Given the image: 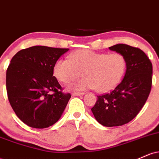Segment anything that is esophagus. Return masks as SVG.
Returning a JSON list of instances; mask_svg holds the SVG:
<instances>
[{
	"label": "esophagus",
	"mask_w": 159,
	"mask_h": 159,
	"mask_svg": "<svg viewBox=\"0 0 159 159\" xmlns=\"http://www.w3.org/2000/svg\"><path fill=\"white\" fill-rule=\"evenodd\" d=\"M84 93L82 92H75L72 93V96H82V95H84Z\"/></svg>",
	"instance_id": "34e87169"
}]
</instances>
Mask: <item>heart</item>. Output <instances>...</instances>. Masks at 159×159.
<instances>
[{
  "label": "heart",
  "mask_w": 159,
  "mask_h": 159,
  "mask_svg": "<svg viewBox=\"0 0 159 159\" xmlns=\"http://www.w3.org/2000/svg\"><path fill=\"white\" fill-rule=\"evenodd\" d=\"M127 68L125 57L120 53L104 54L90 50H79L72 53L69 59L56 62L54 73L63 83H69L82 75L81 80L70 84L75 90L96 89L106 93L114 89L123 79Z\"/></svg>",
  "instance_id": "b5f03b06"
}]
</instances>
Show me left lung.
I'll use <instances>...</instances> for the list:
<instances>
[{
    "instance_id": "8db88e82",
    "label": "left lung",
    "mask_w": 159,
    "mask_h": 159,
    "mask_svg": "<svg viewBox=\"0 0 159 159\" xmlns=\"http://www.w3.org/2000/svg\"><path fill=\"white\" fill-rule=\"evenodd\" d=\"M109 49L125 57L126 72L111 93L98 96L91 111L100 124L113 127L130 122L145 105L152 87V65L147 54L138 48L116 44Z\"/></svg>"
}]
</instances>
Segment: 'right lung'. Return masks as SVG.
I'll return each instance as SVG.
<instances>
[{
  "instance_id": "obj_1",
  "label": "right lung",
  "mask_w": 159,
  "mask_h": 159,
  "mask_svg": "<svg viewBox=\"0 0 159 159\" xmlns=\"http://www.w3.org/2000/svg\"><path fill=\"white\" fill-rule=\"evenodd\" d=\"M69 48L36 46L22 49L7 69V92L11 107L24 123L36 129L54 125L61 118L70 93L53 76L56 62Z\"/></svg>"
}]
</instances>
